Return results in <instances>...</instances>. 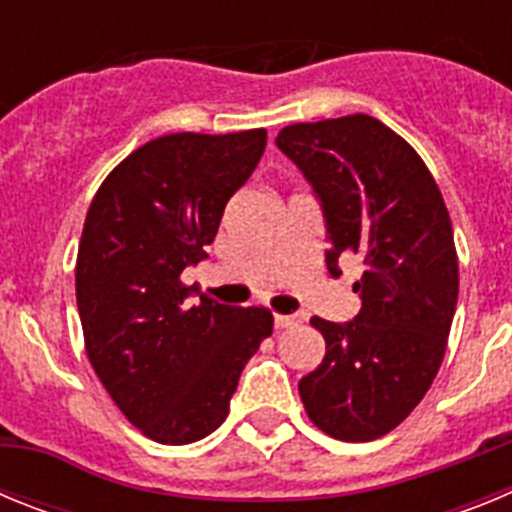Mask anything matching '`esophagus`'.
<instances>
[{"instance_id": "34e87169", "label": "esophagus", "mask_w": 512, "mask_h": 512, "mask_svg": "<svg viewBox=\"0 0 512 512\" xmlns=\"http://www.w3.org/2000/svg\"><path fill=\"white\" fill-rule=\"evenodd\" d=\"M297 318L295 315H274V325L277 328H289V325H295Z\"/></svg>"}]
</instances>
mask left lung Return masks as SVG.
I'll use <instances>...</instances> for the list:
<instances>
[{
  "label": "left lung",
  "mask_w": 512,
  "mask_h": 512,
  "mask_svg": "<svg viewBox=\"0 0 512 512\" xmlns=\"http://www.w3.org/2000/svg\"><path fill=\"white\" fill-rule=\"evenodd\" d=\"M277 146L323 202L330 274L343 253L364 261L359 315L310 320L325 356L300 379L302 405L328 436L374 441L413 413L446 354L459 297L449 210L415 148L372 115L287 125Z\"/></svg>",
  "instance_id": "left-lung-1"
}]
</instances>
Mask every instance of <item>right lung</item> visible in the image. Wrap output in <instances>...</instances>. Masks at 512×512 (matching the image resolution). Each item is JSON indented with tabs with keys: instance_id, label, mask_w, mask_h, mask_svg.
<instances>
[{
	"instance_id": "1",
	"label": "right lung",
	"mask_w": 512,
	"mask_h": 512,
	"mask_svg": "<svg viewBox=\"0 0 512 512\" xmlns=\"http://www.w3.org/2000/svg\"><path fill=\"white\" fill-rule=\"evenodd\" d=\"M264 146V128L161 135L122 158L89 205L76 256L84 348L120 413L158 443L210 436L274 328L266 307L189 305L182 282Z\"/></svg>"
}]
</instances>
